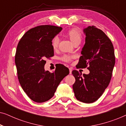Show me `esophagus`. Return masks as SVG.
I'll return each instance as SVG.
<instances>
[{
    "label": "esophagus",
    "instance_id": "esophagus-1",
    "mask_svg": "<svg viewBox=\"0 0 126 126\" xmlns=\"http://www.w3.org/2000/svg\"><path fill=\"white\" fill-rule=\"evenodd\" d=\"M69 74L70 75H71L72 72V69L71 68H69Z\"/></svg>",
    "mask_w": 126,
    "mask_h": 126
}]
</instances>
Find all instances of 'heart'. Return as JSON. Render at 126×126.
<instances>
[{"instance_id":"heart-1","label":"heart","mask_w":126,"mask_h":126,"mask_svg":"<svg viewBox=\"0 0 126 126\" xmlns=\"http://www.w3.org/2000/svg\"><path fill=\"white\" fill-rule=\"evenodd\" d=\"M67 35L69 38L70 41L73 44H75L76 42H80L81 41V32L77 29H71L67 32ZM58 41H59V39H58V38L57 37H54L52 41H51V46H52L54 49H56L57 48L58 45ZM72 58V57L71 56L65 55L63 57L62 59H63V61L65 62H70L71 61Z\"/></svg>"}]
</instances>
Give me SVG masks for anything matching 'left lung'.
Instances as JSON below:
<instances>
[{"mask_svg":"<svg viewBox=\"0 0 126 126\" xmlns=\"http://www.w3.org/2000/svg\"><path fill=\"white\" fill-rule=\"evenodd\" d=\"M85 43L77 66L86 68L88 75L73 70L76 81L73 89L76 99L85 103L99 99L109 85L115 63L114 49L106 34L95 26L84 29Z\"/></svg>","mask_w":126,"mask_h":126,"instance_id":"1","label":"left lung"}]
</instances>
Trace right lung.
Wrapping results in <instances>:
<instances>
[{"instance_id":"1","label":"right lung","mask_w":126,"mask_h":126,"mask_svg":"<svg viewBox=\"0 0 126 126\" xmlns=\"http://www.w3.org/2000/svg\"><path fill=\"white\" fill-rule=\"evenodd\" d=\"M61 27L42 25L31 29L18 43L15 57L19 81L29 98L37 103L54 96L69 69L60 64L53 72L45 70L46 58L54 56L51 41L62 30Z\"/></svg>"}]
</instances>
